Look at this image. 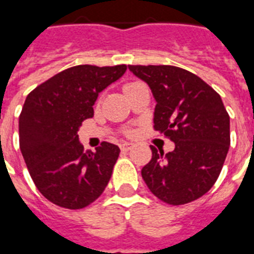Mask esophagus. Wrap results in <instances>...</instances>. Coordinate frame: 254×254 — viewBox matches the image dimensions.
<instances>
[{
    "label": "esophagus",
    "instance_id": "esophagus-1",
    "mask_svg": "<svg viewBox=\"0 0 254 254\" xmlns=\"http://www.w3.org/2000/svg\"><path fill=\"white\" fill-rule=\"evenodd\" d=\"M133 143H128V141H125V143H122L121 144V148L123 149V151H129V149L133 148Z\"/></svg>",
    "mask_w": 254,
    "mask_h": 254
}]
</instances>
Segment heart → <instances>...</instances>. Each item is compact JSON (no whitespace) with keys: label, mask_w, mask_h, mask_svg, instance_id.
Segmentation results:
<instances>
[{"label":"heart","mask_w":254,"mask_h":254,"mask_svg":"<svg viewBox=\"0 0 254 254\" xmlns=\"http://www.w3.org/2000/svg\"><path fill=\"white\" fill-rule=\"evenodd\" d=\"M133 83H136V82H132V83H127V84H126V86H125V87H123V88H125V90H126V88H128L129 86H131V84H133Z\"/></svg>","instance_id":"b5f03b06"}]
</instances>
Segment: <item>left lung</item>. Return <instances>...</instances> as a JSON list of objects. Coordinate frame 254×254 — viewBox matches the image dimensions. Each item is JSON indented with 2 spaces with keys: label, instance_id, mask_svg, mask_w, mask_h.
<instances>
[{
  "label": "left lung",
  "instance_id": "1",
  "mask_svg": "<svg viewBox=\"0 0 254 254\" xmlns=\"http://www.w3.org/2000/svg\"><path fill=\"white\" fill-rule=\"evenodd\" d=\"M156 100L154 129L175 143L172 152L151 145L141 170L149 190L170 205L194 201L211 190L231 144L229 115L220 95L201 78L168 64H129Z\"/></svg>",
  "mask_w": 254,
  "mask_h": 254
}]
</instances>
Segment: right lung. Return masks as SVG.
I'll return each mask as SVG.
<instances>
[{
    "label": "right lung",
    "mask_w": 254,
    "mask_h": 254,
    "mask_svg": "<svg viewBox=\"0 0 254 254\" xmlns=\"http://www.w3.org/2000/svg\"><path fill=\"white\" fill-rule=\"evenodd\" d=\"M126 64H79L58 72L26 96L19 115V148L35 187L58 207L82 209L109 184L121 149L103 141L84 152L78 128L94 117L98 94L118 80Z\"/></svg>",
    "instance_id": "add662e5"
}]
</instances>
